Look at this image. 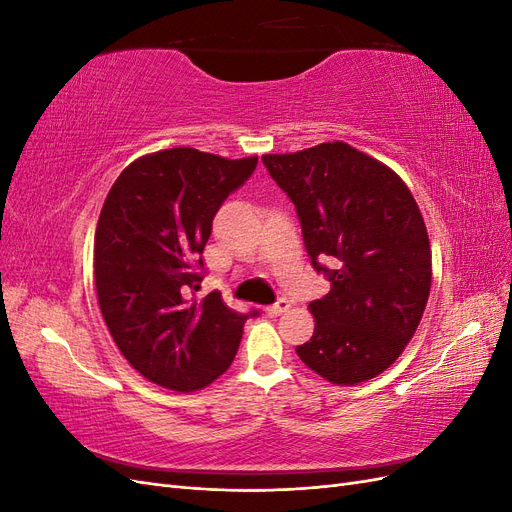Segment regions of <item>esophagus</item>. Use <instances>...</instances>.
<instances>
[{
	"label": "esophagus",
	"instance_id": "obj_1",
	"mask_svg": "<svg viewBox=\"0 0 512 512\" xmlns=\"http://www.w3.org/2000/svg\"><path fill=\"white\" fill-rule=\"evenodd\" d=\"M288 309H290V303H288L286 299H280L275 305L265 307V314L271 316V318H275V316H282L284 312H288Z\"/></svg>",
	"mask_w": 512,
	"mask_h": 512
}]
</instances>
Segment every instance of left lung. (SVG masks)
Segmentation results:
<instances>
[{"instance_id":"8db88e82","label":"left lung","mask_w":512,"mask_h":512,"mask_svg":"<svg viewBox=\"0 0 512 512\" xmlns=\"http://www.w3.org/2000/svg\"><path fill=\"white\" fill-rule=\"evenodd\" d=\"M262 162L297 207L314 269L331 282L309 303L316 324L299 359L337 386L380 376L408 346L431 290L427 226L406 181L342 141Z\"/></svg>"}]
</instances>
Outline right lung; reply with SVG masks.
Masks as SVG:
<instances>
[{"instance_id": "1", "label": "right lung", "mask_w": 512, "mask_h": 512, "mask_svg": "<svg viewBox=\"0 0 512 512\" xmlns=\"http://www.w3.org/2000/svg\"><path fill=\"white\" fill-rule=\"evenodd\" d=\"M256 164L162 149L130 162L106 194L94 241L100 312L123 359L162 389H205L239 350L247 316L220 292L198 301L188 290L203 280L213 215Z\"/></svg>"}]
</instances>
